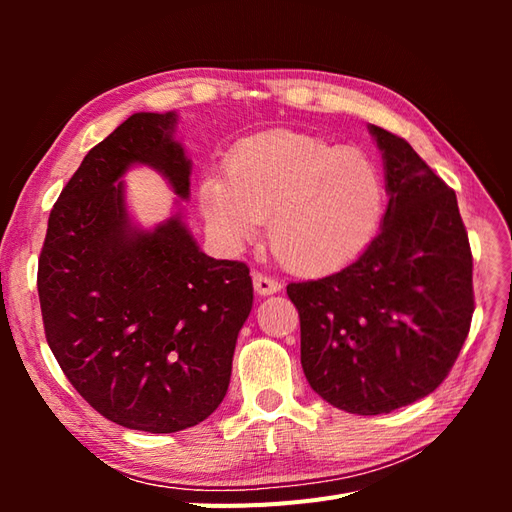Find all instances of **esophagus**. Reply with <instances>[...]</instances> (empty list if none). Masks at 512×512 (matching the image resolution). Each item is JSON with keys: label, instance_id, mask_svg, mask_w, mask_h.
Masks as SVG:
<instances>
[{"label": "esophagus", "instance_id": "esophagus-1", "mask_svg": "<svg viewBox=\"0 0 512 512\" xmlns=\"http://www.w3.org/2000/svg\"><path fill=\"white\" fill-rule=\"evenodd\" d=\"M254 290L260 294V297H267V294H273V292H280V288H282V284L277 282V280H273V277H269V275H262V273H254Z\"/></svg>", "mask_w": 512, "mask_h": 512}]
</instances>
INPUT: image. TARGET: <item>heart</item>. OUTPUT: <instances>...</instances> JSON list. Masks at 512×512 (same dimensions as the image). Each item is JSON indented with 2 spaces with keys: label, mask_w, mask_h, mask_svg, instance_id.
Segmentation results:
<instances>
[{
  "label": "heart",
  "mask_w": 512,
  "mask_h": 512,
  "mask_svg": "<svg viewBox=\"0 0 512 512\" xmlns=\"http://www.w3.org/2000/svg\"><path fill=\"white\" fill-rule=\"evenodd\" d=\"M226 176L200 183V209L230 247L267 222L269 245L290 271L320 275L344 267L374 237L384 185L376 164L294 130L252 134L230 149Z\"/></svg>",
  "instance_id": "1"
}]
</instances>
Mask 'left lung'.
I'll return each instance as SVG.
<instances>
[{
    "label": "left lung",
    "mask_w": 512,
    "mask_h": 512,
    "mask_svg": "<svg viewBox=\"0 0 512 512\" xmlns=\"http://www.w3.org/2000/svg\"><path fill=\"white\" fill-rule=\"evenodd\" d=\"M369 132L389 192L380 232L342 271L286 288L299 309L309 386L361 416L436 391L474 314L472 252L455 192L404 138Z\"/></svg>",
    "instance_id": "1"
}]
</instances>
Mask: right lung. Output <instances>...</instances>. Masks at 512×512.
I'll use <instances>...</instances> for the list:
<instances>
[{"mask_svg":"<svg viewBox=\"0 0 512 512\" xmlns=\"http://www.w3.org/2000/svg\"><path fill=\"white\" fill-rule=\"evenodd\" d=\"M175 126L177 113H134L91 149L57 198L38 260L61 371L108 421L149 433L194 427L222 404L254 301L245 262L200 252L181 213L153 230L130 222L119 179L134 164L190 196Z\"/></svg>","mask_w":512,"mask_h":512,"instance_id":"add662e5","label":"right lung"}]
</instances>
